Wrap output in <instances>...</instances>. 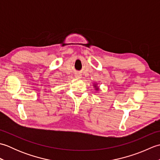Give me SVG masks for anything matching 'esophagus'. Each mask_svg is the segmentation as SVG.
<instances>
[{"label": "esophagus", "instance_id": "34e87169", "mask_svg": "<svg viewBox=\"0 0 160 160\" xmlns=\"http://www.w3.org/2000/svg\"><path fill=\"white\" fill-rule=\"evenodd\" d=\"M75 76H76V78H78V79H80L81 78V74L80 73H76V74H75Z\"/></svg>", "mask_w": 160, "mask_h": 160}]
</instances>
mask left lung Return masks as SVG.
Instances as JSON below:
<instances>
[{
	"instance_id": "1",
	"label": "left lung",
	"mask_w": 160,
	"mask_h": 160,
	"mask_svg": "<svg viewBox=\"0 0 160 160\" xmlns=\"http://www.w3.org/2000/svg\"><path fill=\"white\" fill-rule=\"evenodd\" d=\"M93 85H94V87H95V89H96V90H99V88L97 87V84H94Z\"/></svg>"
}]
</instances>
